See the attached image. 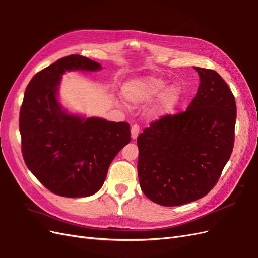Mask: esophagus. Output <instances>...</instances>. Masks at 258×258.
Here are the masks:
<instances>
[{
    "label": "esophagus",
    "instance_id": "obj_1",
    "mask_svg": "<svg viewBox=\"0 0 258 258\" xmlns=\"http://www.w3.org/2000/svg\"><path fill=\"white\" fill-rule=\"evenodd\" d=\"M139 132H140V128L138 125H133L131 127V138L132 140H136L139 136Z\"/></svg>",
    "mask_w": 258,
    "mask_h": 258
}]
</instances>
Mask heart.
I'll list each match as a JSON object with an SVG mask.
<instances>
[{
    "label": "heart",
    "mask_w": 258,
    "mask_h": 258,
    "mask_svg": "<svg viewBox=\"0 0 258 258\" xmlns=\"http://www.w3.org/2000/svg\"><path fill=\"white\" fill-rule=\"evenodd\" d=\"M165 80L158 77H144L133 79L123 84L121 94L131 106L144 105L159 96L157 102L150 109V116L163 117L171 114L179 105L182 90L179 85L172 84L166 87Z\"/></svg>",
    "instance_id": "1"
}]
</instances>
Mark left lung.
<instances>
[{"label":"left lung","instance_id":"8db88e82","mask_svg":"<svg viewBox=\"0 0 258 258\" xmlns=\"http://www.w3.org/2000/svg\"><path fill=\"white\" fill-rule=\"evenodd\" d=\"M193 68L201 82L186 111L163 116L138 137L141 189L162 206L205 197L233 152L235 97L215 70Z\"/></svg>","mask_w":258,"mask_h":258}]
</instances>
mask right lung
Listing matches in <instances>:
<instances>
[{"mask_svg":"<svg viewBox=\"0 0 258 258\" xmlns=\"http://www.w3.org/2000/svg\"><path fill=\"white\" fill-rule=\"evenodd\" d=\"M90 58L73 54L34 76L24 93L19 129L24 162L48 190L65 198L98 191L113 159L131 140L128 122L70 113L58 96L68 72H99Z\"/></svg>","mask_w":258,"mask_h":258,"instance_id":"obj_1","label":"right lung"}]
</instances>
